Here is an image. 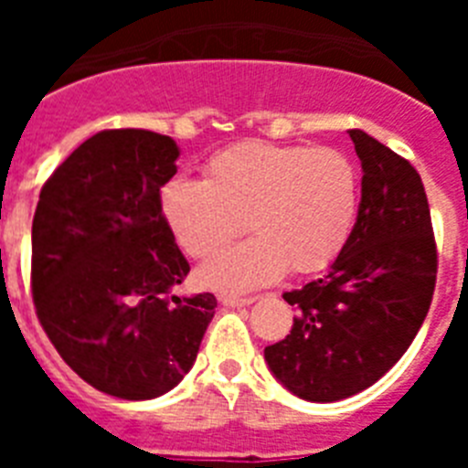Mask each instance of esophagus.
I'll return each instance as SVG.
<instances>
[{"instance_id": "esophagus-1", "label": "esophagus", "mask_w": 468, "mask_h": 468, "mask_svg": "<svg viewBox=\"0 0 468 468\" xmlns=\"http://www.w3.org/2000/svg\"><path fill=\"white\" fill-rule=\"evenodd\" d=\"M220 302L225 307H246V304H253L255 297H239V295H220Z\"/></svg>"}]
</instances>
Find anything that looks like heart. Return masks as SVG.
<instances>
[{"label":"heart","instance_id":"obj_1","mask_svg":"<svg viewBox=\"0 0 468 468\" xmlns=\"http://www.w3.org/2000/svg\"><path fill=\"white\" fill-rule=\"evenodd\" d=\"M177 246L210 258L241 234L253 239L204 264L201 279L218 291H250L285 270L316 274L335 262L356 222L358 171L333 147L248 140L208 161L206 180L173 177L159 197Z\"/></svg>","mask_w":468,"mask_h":468}]
</instances>
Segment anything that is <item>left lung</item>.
Returning <instances> with one entry per match:
<instances>
[{
  "mask_svg": "<svg viewBox=\"0 0 468 468\" xmlns=\"http://www.w3.org/2000/svg\"><path fill=\"white\" fill-rule=\"evenodd\" d=\"M361 159L356 225L328 274L283 292L291 335L264 349L288 391L333 403L373 387L415 340L431 307L438 255L421 177L387 144L349 131Z\"/></svg>",
  "mask_w": 468,
  "mask_h": 468,
  "instance_id": "8db88e82",
  "label": "left lung"
}]
</instances>
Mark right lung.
Masks as SVG:
<instances>
[{
	"mask_svg": "<svg viewBox=\"0 0 468 468\" xmlns=\"http://www.w3.org/2000/svg\"><path fill=\"white\" fill-rule=\"evenodd\" d=\"M176 140L112 128L81 143L41 187L32 297L63 361L126 400L166 394L192 370L218 300L185 297L189 262L161 215Z\"/></svg>",
	"mask_w": 468,
	"mask_h": 468,
	"instance_id": "add662e5",
	"label": "right lung"
}]
</instances>
